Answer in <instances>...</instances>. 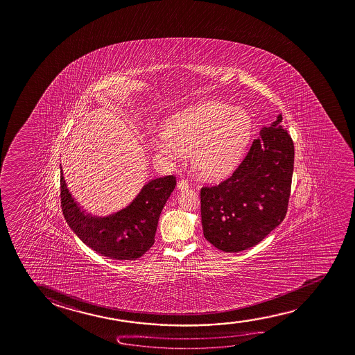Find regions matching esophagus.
<instances>
[{"label":"esophagus","instance_id":"obj_1","mask_svg":"<svg viewBox=\"0 0 355 355\" xmlns=\"http://www.w3.org/2000/svg\"><path fill=\"white\" fill-rule=\"evenodd\" d=\"M177 188H178L180 191H184V189H188V188H189V183L184 180H178V183H177Z\"/></svg>","mask_w":355,"mask_h":355}]
</instances>
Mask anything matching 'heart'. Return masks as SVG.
<instances>
[{"instance_id":"heart-1","label":"heart","mask_w":355,"mask_h":355,"mask_svg":"<svg viewBox=\"0 0 355 355\" xmlns=\"http://www.w3.org/2000/svg\"><path fill=\"white\" fill-rule=\"evenodd\" d=\"M252 117L244 107L205 101L180 111L164 123L157 150L164 156L192 155L193 167L207 178H220L238 167L252 132Z\"/></svg>"}]
</instances>
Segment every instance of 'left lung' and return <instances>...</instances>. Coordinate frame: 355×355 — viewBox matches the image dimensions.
Returning a JSON list of instances; mask_svg holds the SVG:
<instances>
[{
  "instance_id": "8db88e82",
  "label": "left lung",
  "mask_w": 355,
  "mask_h": 355,
  "mask_svg": "<svg viewBox=\"0 0 355 355\" xmlns=\"http://www.w3.org/2000/svg\"><path fill=\"white\" fill-rule=\"evenodd\" d=\"M282 115L263 128L233 175L200 189L204 238L216 249L239 252L259 244L285 219L295 146Z\"/></svg>"
}]
</instances>
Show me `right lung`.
Returning a JSON list of instances; mask_svg holds the SVG:
<instances>
[{
  "mask_svg": "<svg viewBox=\"0 0 355 355\" xmlns=\"http://www.w3.org/2000/svg\"><path fill=\"white\" fill-rule=\"evenodd\" d=\"M175 187V175L150 180L125 209L99 218L80 209L60 171V203L70 229L90 249L114 260H136L155 243L159 214Z\"/></svg>",
  "mask_w": 355,
  "mask_h": 355,
  "instance_id": "add662e5",
  "label": "right lung"
}]
</instances>
